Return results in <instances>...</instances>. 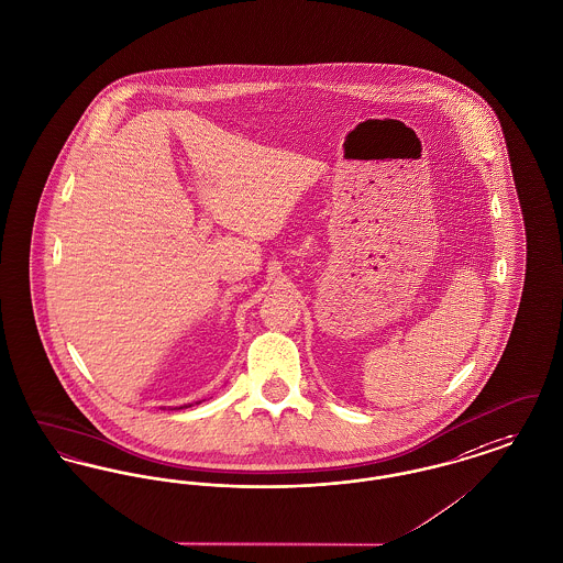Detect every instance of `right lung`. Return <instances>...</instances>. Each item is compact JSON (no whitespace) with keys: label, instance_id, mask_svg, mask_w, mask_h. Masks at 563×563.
Returning a JSON list of instances; mask_svg holds the SVG:
<instances>
[{"label":"right lung","instance_id":"1","mask_svg":"<svg viewBox=\"0 0 563 563\" xmlns=\"http://www.w3.org/2000/svg\"><path fill=\"white\" fill-rule=\"evenodd\" d=\"M189 406H191V404H189ZM180 408H187V406H180Z\"/></svg>","mask_w":563,"mask_h":563}]
</instances>
